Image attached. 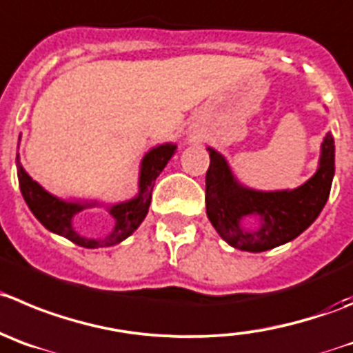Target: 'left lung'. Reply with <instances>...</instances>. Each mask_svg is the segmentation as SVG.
Masks as SVG:
<instances>
[{"label":"left lung","mask_w":353,"mask_h":353,"mask_svg":"<svg viewBox=\"0 0 353 353\" xmlns=\"http://www.w3.org/2000/svg\"><path fill=\"white\" fill-rule=\"evenodd\" d=\"M205 209L223 240L247 252L270 251L301 235L324 209L334 177V139L325 134L314 176L292 190L263 192L240 183L228 160L207 146ZM253 219L254 225H247Z\"/></svg>","instance_id":"obj_1"}]
</instances>
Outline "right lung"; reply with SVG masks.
<instances>
[{
    "label": "right lung",
    "instance_id": "right-lung-1",
    "mask_svg": "<svg viewBox=\"0 0 353 353\" xmlns=\"http://www.w3.org/2000/svg\"><path fill=\"white\" fill-rule=\"evenodd\" d=\"M21 143V137H19ZM177 151V144L165 143L151 148L141 160L139 167V183H137V193L134 199L125 200V202L113 203V205H104L95 200H65L52 195L39 183H36L26 169L22 167L17 153V176L21 193L24 196L26 203L34 214V217L41 223L48 232L55 235L65 236L77 245L87 247V249H97V247H111L123 242L127 236L139 228L141 223L144 221L151 203V193L157 177L165 169L170 158ZM92 206H106L108 213L114 217L115 226L106 237L99 239H88L78 234L74 230L72 221L74 216L81 210L91 208Z\"/></svg>",
    "mask_w": 353,
    "mask_h": 353
}]
</instances>
